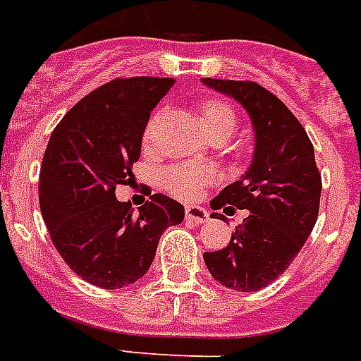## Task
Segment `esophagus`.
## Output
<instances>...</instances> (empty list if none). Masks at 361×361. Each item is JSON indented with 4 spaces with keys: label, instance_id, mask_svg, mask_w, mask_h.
I'll return each instance as SVG.
<instances>
[{
    "label": "esophagus",
    "instance_id": "obj_1",
    "mask_svg": "<svg viewBox=\"0 0 361 361\" xmlns=\"http://www.w3.org/2000/svg\"><path fill=\"white\" fill-rule=\"evenodd\" d=\"M184 215H186V221L190 222H196V224H202L209 219V213L200 207V205H188L186 211H184Z\"/></svg>",
    "mask_w": 361,
    "mask_h": 361
}]
</instances>
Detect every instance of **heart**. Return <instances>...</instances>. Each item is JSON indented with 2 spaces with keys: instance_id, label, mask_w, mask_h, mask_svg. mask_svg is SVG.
<instances>
[{
  "instance_id": "obj_1",
  "label": "heart",
  "mask_w": 361,
  "mask_h": 361,
  "mask_svg": "<svg viewBox=\"0 0 361 361\" xmlns=\"http://www.w3.org/2000/svg\"><path fill=\"white\" fill-rule=\"evenodd\" d=\"M202 123L211 139L228 140L232 133L238 127V116L232 104L221 99L205 100L200 108ZM156 126V118L152 119L146 129V139L152 135V129ZM219 180V173L211 167H203L196 164H177L165 167L159 173V184L171 196L180 200H196L202 196V192Z\"/></svg>"
}]
</instances>
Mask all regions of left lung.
Masks as SVG:
<instances>
[{"label": "left lung", "mask_w": 361, "mask_h": 361, "mask_svg": "<svg viewBox=\"0 0 361 361\" xmlns=\"http://www.w3.org/2000/svg\"><path fill=\"white\" fill-rule=\"evenodd\" d=\"M202 81L238 100L253 123L249 169L211 202L213 209L232 205L249 215L226 247L203 253L219 283L251 293L286 272L308 240L318 219L322 177L305 127L276 94L255 81Z\"/></svg>", "instance_id": "8db88e82"}]
</instances>
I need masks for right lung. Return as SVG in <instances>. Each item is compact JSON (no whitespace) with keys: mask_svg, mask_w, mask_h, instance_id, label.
Listing matches in <instances>:
<instances>
[{"mask_svg":"<svg viewBox=\"0 0 361 361\" xmlns=\"http://www.w3.org/2000/svg\"><path fill=\"white\" fill-rule=\"evenodd\" d=\"M171 78H118L94 89L61 119L39 173V207L68 267L102 289L140 280L165 228L180 224L184 207L164 194L135 213L116 200L129 184L150 112L173 87Z\"/></svg>","mask_w":361,"mask_h":361,"instance_id":"1","label":"right lung"}]
</instances>
